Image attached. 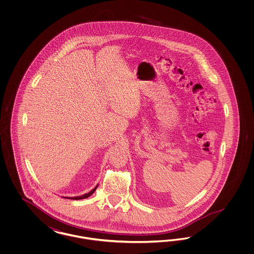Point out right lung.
Wrapping results in <instances>:
<instances>
[{
  "instance_id": "add662e5",
  "label": "right lung",
  "mask_w": 254,
  "mask_h": 254,
  "mask_svg": "<svg viewBox=\"0 0 254 254\" xmlns=\"http://www.w3.org/2000/svg\"><path fill=\"white\" fill-rule=\"evenodd\" d=\"M98 187V186H97ZM97 187H95L90 192H88V193L85 194V195H83V196H78V197H71V199L73 200H81V199H85V198H88L91 194L94 193V191L96 190Z\"/></svg>"
}]
</instances>
